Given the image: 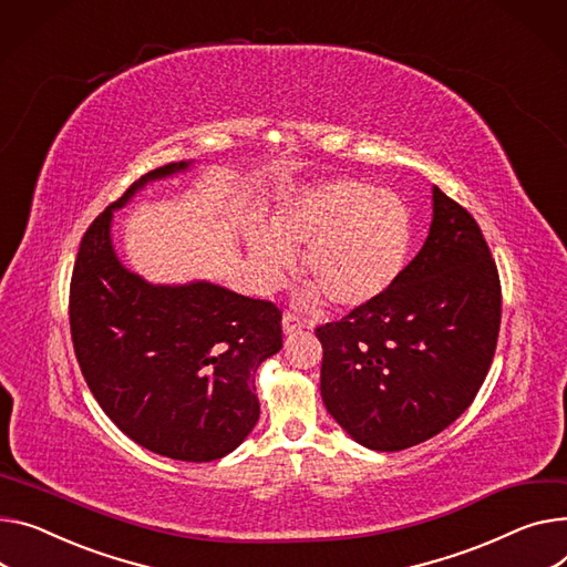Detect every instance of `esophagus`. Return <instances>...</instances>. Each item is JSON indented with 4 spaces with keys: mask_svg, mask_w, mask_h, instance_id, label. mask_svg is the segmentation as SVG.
<instances>
[{
    "mask_svg": "<svg viewBox=\"0 0 567 567\" xmlns=\"http://www.w3.org/2000/svg\"><path fill=\"white\" fill-rule=\"evenodd\" d=\"M303 328H306V323L300 321V317H296V315H291V312H287V315L282 317V332H285V334L300 332Z\"/></svg>",
    "mask_w": 567,
    "mask_h": 567,
    "instance_id": "obj_1",
    "label": "esophagus"
}]
</instances>
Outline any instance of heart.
Returning <instances> with one entry per match:
<instances>
[{
  "mask_svg": "<svg viewBox=\"0 0 567 567\" xmlns=\"http://www.w3.org/2000/svg\"><path fill=\"white\" fill-rule=\"evenodd\" d=\"M412 218L390 188L334 179L291 194L274 216V230L250 228L246 246L264 291L280 287L306 248L310 300L328 296L339 308L379 300L403 274Z\"/></svg>",
  "mask_w": 567,
  "mask_h": 567,
  "instance_id": "heart-1",
  "label": "heart"
}]
</instances>
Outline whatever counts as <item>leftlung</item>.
Returning <instances> with one entry per match:
<instances>
[{
  "instance_id": "8db88e82",
  "label": "left lung",
  "mask_w": 567,
  "mask_h": 567,
  "mask_svg": "<svg viewBox=\"0 0 567 567\" xmlns=\"http://www.w3.org/2000/svg\"><path fill=\"white\" fill-rule=\"evenodd\" d=\"M422 250L379 300L317 328L321 396L358 444L401 451L470 408L502 321L497 267L472 214L431 188Z\"/></svg>"
}]
</instances>
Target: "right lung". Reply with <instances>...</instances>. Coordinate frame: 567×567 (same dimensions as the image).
<instances>
[{"label":"right lung","instance_id":"right-lung-1","mask_svg":"<svg viewBox=\"0 0 567 567\" xmlns=\"http://www.w3.org/2000/svg\"><path fill=\"white\" fill-rule=\"evenodd\" d=\"M194 164L150 171L91 223L70 282V332L113 424L159 456L209 463L233 454L259 420L255 373L282 349L280 310L209 280L150 282L111 239L113 214L141 188Z\"/></svg>","mask_w":567,"mask_h":567}]
</instances>
